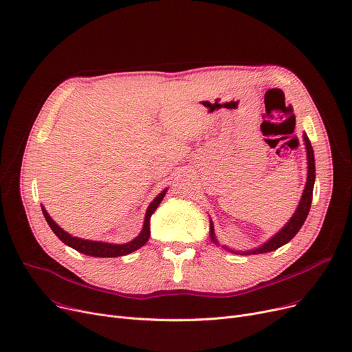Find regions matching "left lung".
I'll list each match as a JSON object with an SVG mask.
<instances>
[{
  "label": "left lung",
  "instance_id": "left-lung-1",
  "mask_svg": "<svg viewBox=\"0 0 352 352\" xmlns=\"http://www.w3.org/2000/svg\"><path fill=\"white\" fill-rule=\"evenodd\" d=\"M303 140H305V145H307V152H308V179H307V186H305L302 198H300V203L298 206V210L295 211V214L287 221V224L282 228L279 233L274 234L266 244H263L262 248H258L256 250H250L246 252V254H258V253H267V252H273L279 249L283 244H286L287 241L292 240L296 233L300 230V227L303 226L305 220L308 217V212L312 204V192H314V182H315V160H314V149L311 145V141L307 136V133H303ZM210 236L211 240L214 243H217L216 240V234H214V227L212 223L210 226Z\"/></svg>",
  "mask_w": 352,
  "mask_h": 352
}]
</instances>
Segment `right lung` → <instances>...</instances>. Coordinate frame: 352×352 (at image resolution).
<instances>
[{
	"instance_id": "1",
	"label": "right lung",
	"mask_w": 352,
	"mask_h": 352,
	"mask_svg": "<svg viewBox=\"0 0 352 352\" xmlns=\"http://www.w3.org/2000/svg\"><path fill=\"white\" fill-rule=\"evenodd\" d=\"M166 190H164L154 201L151 203V206L146 210L145 214V221H144V228L141 234L136 237L135 240L126 243V244H111V243H103V241H91V240H83V239H78V237H73L69 233H66L63 228H60L53 219L49 216V212L45 211V208L41 206L43 214H44V219L45 221L49 223V226L52 227V230L54 232V234L62 240L67 246H70L72 249L78 250L83 254L87 256H94V257H118V256H125L129 254L135 250H138L140 248H142L144 244L148 241L149 239V220L151 216L154 214V211L157 210V207L160 206V203L162 201V198L165 195Z\"/></svg>"
}]
</instances>
